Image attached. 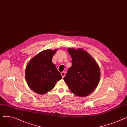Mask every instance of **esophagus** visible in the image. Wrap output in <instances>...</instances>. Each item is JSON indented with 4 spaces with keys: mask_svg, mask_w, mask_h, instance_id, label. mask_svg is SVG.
Wrapping results in <instances>:
<instances>
[{
    "mask_svg": "<svg viewBox=\"0 0 127 127\" xmlns=\"http://www.w3.org/2000/svg\"><path fill=\"white\" fill-rule=\"evenodd\" d=\"M61 75H62V77L63 78L65 77V72L64 71H63V72H62L61 73Z\"/></svg>",
    "mask_w": 127,
    "mask_h": 127,
    "instance_id": "obj_1",
    "label": "esophagus"
}]
</instances>
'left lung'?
Here are the masks:
<instances>
[{
    "label": "left lung",
    "instance_id": "left-lung-1",
    "mask_svg": "<svg viewBox=\"0 0 127 127\" xmlns=\"http://www.w3.org/2000/svg\"><path fill=\"white\" fill-rule=\"evenodd\" d=\"M68 52L72 58V66L67 70L64 80L69 89L78 96L90 95L98 85L100 72L96 62L81 48H70Z\"/></svg>",
    "mask_w": 127,
    "mask_h": 127
}]
</instances>
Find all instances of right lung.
<instances>
[{
  "label": "right lung",
  "instance_id": "obj_1",
  "mask_svg": "<svg viewBox=\"0 0 127 127\" xmlns=\"http://www.w3.org/2000/svg\"><path fill=\"white\" fill-rule=\"evenodd\" d=\"M57 49L44 50L32 58L25 69V79L29 87L40 95L52 90L62 79L52 58Z\"/></svg>",
  "mask_w": 127,
  "mask_h": 127
}]
</instances>
